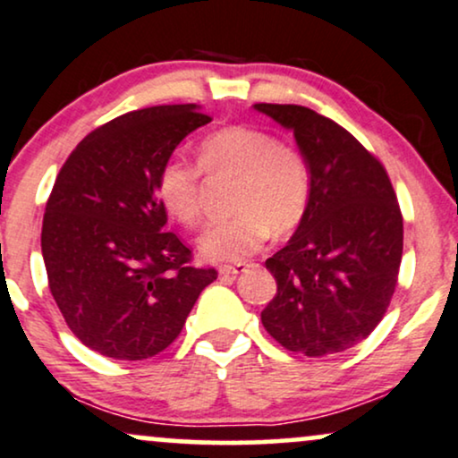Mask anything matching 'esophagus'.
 I'll use <instances>...</instances> for the list:
<instances>
[{"instance_id": "obj_1", "label": "esophagus", "mask_w": 458, "mask_h": 458, "mask_svg": "<svg viewBox=\"0 0 458 458\" xmlns=\"http://www.w3.org/2000/svg\"><path fill=\"white\" fill-rule=\"evenodd\" d=\"M247 268V264L245 262H239V264H224V267H219V275H222V277H234V275H239V273H243Z\"/></svg>"}]
</instances>
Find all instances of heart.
Listing matches in <instances>:
<instances>
[{"instance_id": "obj_1", "label": "heart", "mask_w": 458, "mask_h": 458, "mask_svg": "<svg viewBox=\"0 0 458 458\" xmlns=\"http://www.w3.org/2000/svg\"><path fill=\"white\" fill-rule=\"evenodd\" d=\"M198 166L211 176H234V215L213 224L198 241L208 262H239L258 251L268 230L285 233L301 222L311 196V170L299 148L268 131L233 125L205 136L198 145ZM156 191L170 217L187 228L205 217L200 170L170 157L159 168Z\"/></svg>"}]
</instances>
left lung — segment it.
I'll return each mask as SVG.
<instances>
[{
  "instance_id": "obj_1",
  "label": "left lung",
  "mask_w": 458,
  "mask_h": 458,
  "mask_svg": "<svg viewBox=\"0 0 458 458\" xmlns=\"http://www.w3.org/2000/svg\"><path fill=\"white\" fill-rule=\"evenodd\" d=\"M294 134L311 170L307 211L267 260L277 294L262 324L285 350L345 352L373 333L393 299L403 217L382 164L348 130L296 104H253Z\"/></svg>"
}]
</instances>
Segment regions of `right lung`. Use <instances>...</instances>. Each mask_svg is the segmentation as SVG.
<instances>
[{"label": "right lung", "instance_id": "1", "mask_svg": "<svg viewBox=\"0 0 458 458\" xmlns=\"http://www.w3.org/2000/svg\"><path fill=\"white\" fill-rule=\"evenodd\" d=\"M208 121L196 104L121 114L85 136L55 179L42 222L48 288L72 333L102 356L166 350L217 279L166 233L156 191L162 164Z\"/></svg>", "mask_w": 458, "mask_h": 458}]
</instances>
